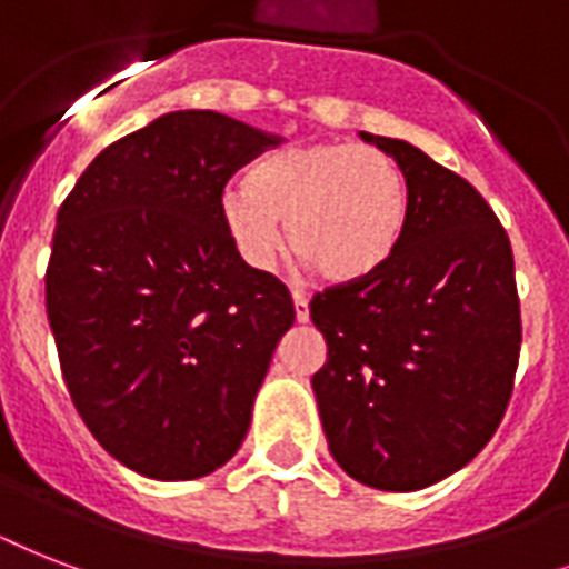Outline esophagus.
<instances>
[{
	"label": "esophagus",
	"instance_id": "34e87169",
	"mask_svg": "<svg viewBox=\"0 0 569 569\" xmlns=\"http://www.w3.org/2000/svg\"><path fill=\"white\" fill-rule=\"evenodd\" d=\"M292 301H295V319L310 321V298H307V292L292 289Z\"/></svg>",
	"mask_w": 569,
	"mask_h": 569
}]
</instances>
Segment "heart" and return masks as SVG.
Listing matches in <instances>:
<instances>
[{"mask_svg": "<svg viewBox=\"0 0 569 569\" xmlns=\"http://www.w3.org/2000/svg\"><path fill=\"white\" fill-rule=\"evenodd\" d=\"M223 227L253 268L289 244L330 283H360L396 259L410 227V182L378 147L351 141L286 147L221 200Z\"/></svg>", "mask_w": 569, "mask_h": 569, "instance_id": "obj_1", "label": "heart"}]
</instances>
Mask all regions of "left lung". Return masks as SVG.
I'll use <instances>...</instances> for the list:
<instances>
[{
	"instance_id": "left-lung-1",
	"label": "left lung",
	"mask_w": 569,
	"mask_h": 569,
	"mask_svg": "<svg viewBox=\"0 0 569 569\" xmlns=\"http://www.w3.org/2000/svg\"><path fill=\"white\" fill-rule=\"evenodd\" d=\"M410 182L405 244L380 274L310 301L328 342L312 392L328 449L375 490L410 493L467 467L499 428L522 325L508 232L463 177L360 132Z\"/></svg>"
}]
</instances>
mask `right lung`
Here are the masks:
<instances>
[{
    "mask_svg": "<svg viewBox=\"0 0 569 569\" xmlns=\"http://www.w3.org/2000/svg\"><path fill=\"white\" fill-rule=\"evenodd\" d=\"M280 136L171 111L93 159L58 209L47 316L76 410L111 458L156 481L239 451L292 295L250 268L223 186Z\"/></svg>",
    "mask_w": 569,
    "mask_h": 569,
    "instance_id": "1",
    "label": "right lung"
}]
</instances>
